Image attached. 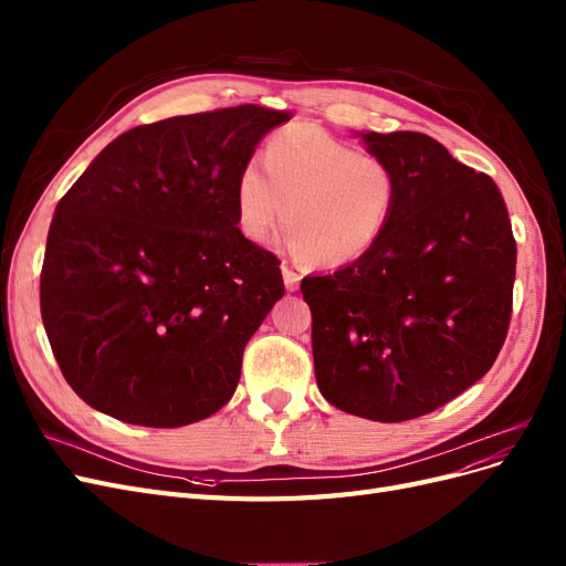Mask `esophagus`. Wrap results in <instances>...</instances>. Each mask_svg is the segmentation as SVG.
<instances>
[{
	"label": "esophagus",
	"mask_w": 566,
	"mask_h": 566,
	"mask_svg": "<svg viewBox=\"0 0 566 566\" xmlns=\"http://www.w3.org/2000/svg\"><path fill=\"white\" fill-rule=\"evenodd\" d=\"M283 283H285V290L293 293V290H297V285H300V276L290 266H283Z\"/></svg>",
	"instance_id": "esophagus-1"
}]
</instances>
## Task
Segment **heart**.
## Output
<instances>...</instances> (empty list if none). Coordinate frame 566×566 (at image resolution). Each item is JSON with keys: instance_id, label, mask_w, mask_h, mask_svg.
I'll use <instances>...</instances> for the list:
<instances>
[{"instance_id": "b5f03b06", "label": "heart", "mask_w": 566, "mask_h": 566, "mask_svg": "<svg viewBox=\"0 0 566 566\" xmlns=\"http://www.w3.org/2000/svg\"><path fill=\"white\" fill-rule=\"evenodd\" d=\"M262 163L264 169L250 160L238 172V224L250 241L266 243L283 219L293 252L310 266L356 262L380 241L397 208L394 169L314 125L273 132Z\"/></svg>"}]
</instances>
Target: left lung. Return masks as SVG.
Wrapping results in <instances>:
<instances>
[{
    "label": "left lung",
    "instance_id": "1",
    "mask_svg": "<svg viewBox=\"0 0 566 566\" xmlns=\"http://www.w3.org/2000/svg\"><path fill=\"white\" fill-rule=\"evenodd\" d=\"M399 181L378 243L306 276L314 370L345 413L401 422L484 378L512 312L517 245L491 177L420 132H354Z\"/></svg>",
    "mask_w": 566,
    "mask_h": 566
}]
</instances>
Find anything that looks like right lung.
Listing matches in <instances>:
<instances>
[{"label": "right lung", "instance_id": "add662e5", "mask_svg": "<svg viewBox=\"0 0 566 566\" xmlns=\"http://www.w3.org/2000/svg\"><path fill=\"white\" fill-rule=\"evenodd\" d=\"M290 115H177L117 136L51 219L42 321L63 378L111 418L181 427L241 380L243 349L285 287L238 229L235 179Z\"/></svg>", "mask_w": 566, "mask_h": 566}]
</instances>
